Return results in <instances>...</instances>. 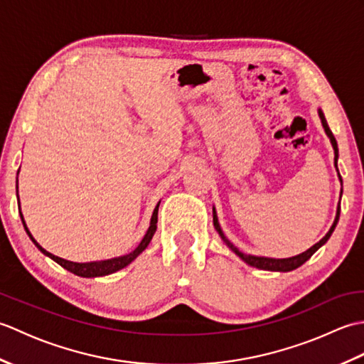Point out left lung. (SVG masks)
<instances>
[{
	"instance_id": "left-lung-1",
	"label": "left lung",
	"mask_w": 364,
	"mask_h": 364,
	"mask_svg": "<svg viewBox=\"0 0 364 364\" xmlns=\"http://www.w3.org/2000/svg\"><path fill=\"white\" fill-rule=\"evenodd\" d=\"M319 117H321V122H322V125H323V129H326L327 136L330 137L331 145H333V150H335V166H336V162H338V144H336V139H335L333 133H331V129L328 128L327 120H326V117H323V112H322L321 109H319ZM336 168H338V167H336ZM339 180H341V176H339ZM339 211H341V208L338 206V213H336V219H335V222H333V225H331V228L328 230V233H327L326 236H323L318 244H314V245L311 247V249H308L306 252L297 255V257L284 258V259H274V258H264V257H253V255H245V253H242V252H239V250L236 249V247H235L233 244H231V242L228 241V239L225 237V235H223V231H222V228H220V225H219V222H218V215H215V211H213V219H214V228L218 230V233H219L220 237L223 239V242H225V244L230 247V249L237 255L239 258H241L242 261H245L247 264L252 266V267L262 269V270H278V272H289V270H294V269L300 267L301 264H304L305 261L310 259V258L313 257V255H314V252L318 250V249H321V247L328 241V237L331 236V233H333V230H335L336 223H338V220H339Z\"/></svg>"
}]
</instances>
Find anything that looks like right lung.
<instances>
[{
	"instance_id": "add662e5",
	"label": "right lung",
	"mask_w": 364,
	"mask_h": 364,
	"mask_svg": "<svg viewBox=\"0 0 364 364\" xmlns=\"http://www.w3.org/2000/svg\"><path fill=\"white\" fill-rule=\"evenodd\" d=\"M158 208H159V203L156 205V208H154V211H153L149 231H146V235L144 236L141 244H139L133 252L125 255V257H119V258H112V259H106V261H95V262H72V261H67V259H63V258H59V257H54L53 253H48L45 249H42V247L36 242V239H34L33 236H31L29 230H28L26 225H25V220H23V214H21V213H20V218H21V222H23V225H25V230H26V233L29 235V237L33 239V242L37 245V249L41 250L42 253H45L46 257H50L51 259L56 261L58 264H60V266H63V267L67 269V270H70V272L75 274V275H80V277H102V275H107V274L117 272V270H120V269H123L125 266H128L129 262L133 261L139 253H142V252L146 249V245L150 244L151 237H153V235H154V231H156Z\"/></svg>"
}]
</instances>
